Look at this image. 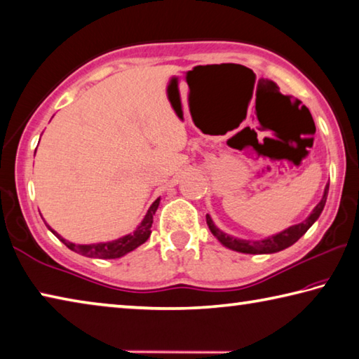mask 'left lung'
<instances>
[{"label": "left lung", "mask_w": 359, "mask_h": 359, "mask_svg": "<svg viewBox=\"0 0 359 359\" xmlns=\"http://www.w3.org/2000/svg\"><path fill=\"white\" fill-rule=\"evenodd\" d=\"M327 191H330V184H326L323 196H321L320 203L315 205L313 210L309 214L306 220L293 224L287 229L280 231V233H276L272 236H267L264 239H241L236 238V236L226 234L224 231L217 226L212 220V217L208 214L205 215V222H208V226L210 233L215 236L217 241L220 242L223 247L229 248V250L239 252V253H248V255H266V253H277L280 250H285L294 244V242L299 241L304 234L307 233V229L312 226V224L318 220L321 212L325 209L326 199H327Z\"/></svg>", "instance_id": "left-lung-1"}]
</instances>
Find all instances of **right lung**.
<instances>
[{
	"instance_id": "right-lung-1",
	"label": "right lung",
	"mask_w": 359,
	"mask_h": 359,
	"mask_svg": "<svg viewBox=\"0 0 359 359\" xmlns=\"http://www.w3.org/2000/svg\"><path fill=\"white\" fill-rule=\"evenodd\" d=\"M36 154V151H34ZM161 198H156L154 204L150 205L147 214L144 215L142 222L137 224V228L133 231L131 234L121 236V238L115 239V241H109V242H96V244H74V242L66 241L62 238L55 229H52L48 224L46 223V226L52 231L57 238L63 242V244L69 248V250L76 252L79 255H83V257L88 258H101V259H114V258H121L125 257L126 253H130L137 248L139 245H142L145 241L150 238V228L151 223H154V215L160 205Z\"/></svg>"
}]
</instances>
